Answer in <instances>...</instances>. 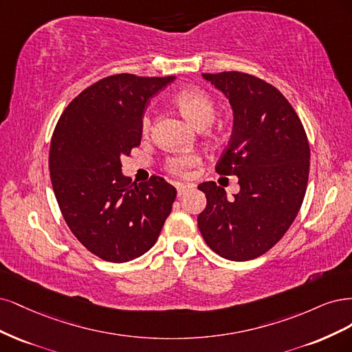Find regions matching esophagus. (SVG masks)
<instances>
[{
  "instance_id": "esophagus-1",
  "label": "esophagus",
  "mask_w": 352,
  "mask_h": 352,
  "mask_svg": "<svg viewBox=\"0 0 352 352\" xmlns=\"http://www.w3.org/2000/svg\"><path fill=\"white\" fill-rule=\"evenodd\" d=\"M188 190H192V186H184V184H177V192H178V197H181Z\"/></svg>"
}]
</instances>
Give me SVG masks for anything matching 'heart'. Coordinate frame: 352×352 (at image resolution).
<instances>
[{
	"mask_svg": "<svg viewBox=\"0 0 352 352\" xmlns=\"http://www.w3.org/2000/svg\"><path fill=\"white\" fill-rule=\"evenodd\" d=\"M174 104L179 109L181 114L184 116L191 124L196 127L203 129L209 126L214 117V105L210 96L203 92V90L191 89V90H181L174 96ZM151 127L149 114H144L142 118V133L146 134ZM200 162L197 155H175L171 156L165 164V168L174 175L184 177L188 174L192 166H196Z\"/></svg>",
	"mask_w": 352,
	"mask_h": 352,
	"instance_id": "1",
	"label": "heart"
}]
</instances>
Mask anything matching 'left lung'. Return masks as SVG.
<instances>
[{
	"label": "left lung",
	"instance_id": "1",
	"mask_svg": "<svg viewBox=\"0 0 352 352\" xmlns=\"http://www.w3.org/2000/svg\"><path fill=\"white\" fill-rule=\"evenodd\" d=\"M203 77L234 111L231 139L214 169L238 177L240 191L228 200L217 183H201L208 203L197 225L214 253L245 262L270 250L296 219L309 183L310 146L297 112L275 86L240 72Z\"/></svg>",
	"mask_w": 352,
	"mask_h": 352
}]
</instances>
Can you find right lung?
<instances>
[{
  "instance_id": "obj_1",
  "label": "right lung",
  "mask_w": 352,
  "mask_h": 352,
  "mask_svg": "<svg viewBox=\"0 0 352 352\" xmlns=\"http://www.w3.org/2000/svg\"><path fill=\"white\" fill-rule=\"evenodd\" d=\"M174 78H100L70 102L55 126V199L77 240L107 262L124 263L151 250L171 213L175 187L156 175L131 183L121 173V157L140 144L147 102Z\"/></svg>"
}]
</instances>
